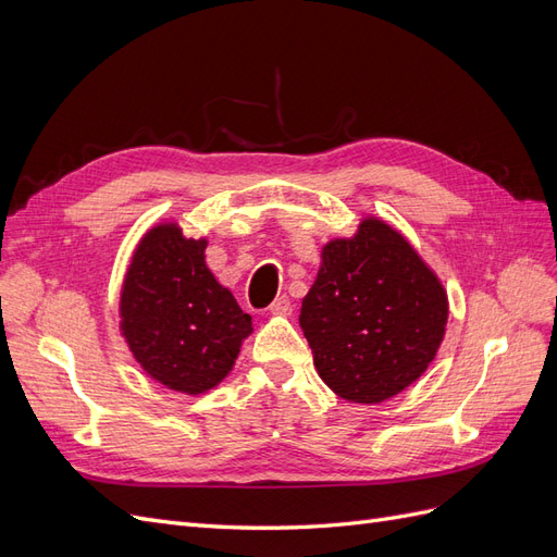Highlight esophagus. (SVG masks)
<instances>
[{
	"instance_id": "obj_1",
	"label": "esophagus",
	"mask_w": 557,
	"mask_h": 557,
	"mask_svg": "<svg viewBox=\"0 0 557 557\" xmlns=\"http://www.w3.org/2000/svg\"><path fill=\"white\" fill-rule=\"evenodd\" d=\"M269 313H272V315H290V313H293L290 299H288V297H278V299H274V305L269 307Z\"/></svg>"
}]
</instances>
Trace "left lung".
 Returning <instances> with one entry per match:
<instances>
[{
    "label": "left lung",
    "instance_id": "1",
    "mask_svg": "<svg viewBox=\"0 0 557 557\" xmlns=\"http://www.w3.org/2000/svg\"><path fill=\"white\" fill-rule=\"evenodd\" d=\"M320 258L299 311L318 376L348 401L395 397L423 376L444 339L442 281L379 218H364L356 237L325 244Z\"/></svg>",
    "mask_w": 557,
    "mask_h": 557
}]
</instances>
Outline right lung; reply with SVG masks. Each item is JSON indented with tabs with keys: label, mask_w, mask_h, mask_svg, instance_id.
I'll use <instances>...</instances> for the list:
<instances>
[{
	"label": "right lung",
	"mask_w": 557,
	"mask_h": 557,
	"mask_svg": "<svg viewBox=\"0 0 557 557\" xmlns=\"http://www.w3.org/2000/svg\"><path fill=\"white\" fill-rule=\"evenodd\" d=\"M207 239L176 223L144 234L121 293V330L134 360L164 387L201 395L221 383L252 332L250 315L205 262Z\"/></svg>",
	"instance_id": "add662e5"
}]
</instances>
